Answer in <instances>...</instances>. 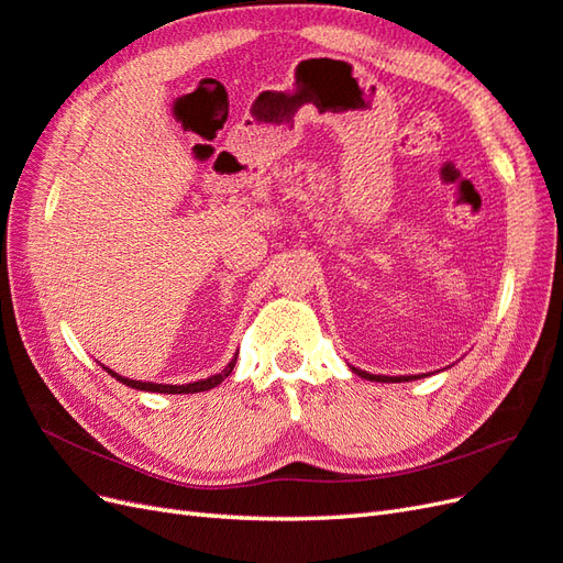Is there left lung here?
Wrapping results in <instances>:
<instances>
[{
    "label": "left lung",
    "instance_id": "1",
    "mask_svg": "<svg viewBox=\"0 0 563 563\" xmlns=\"http://www.w3.org/2000/svg\"><path fill=\"white\" fill-rule=\"evenodd\" d=\"M352 371L356 373V376H362V378H366V380H371V383H404V380L418 378V376H373V373L360 371V368H354V366H352Z\"/></svg>",
    "mask_w": 563,
    "mask_h": 563
}]
</instances>
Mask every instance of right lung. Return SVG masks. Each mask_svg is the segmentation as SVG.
Returning <instances> with one entry per match:
<instances>
[{"mask_svg": "<svg viewBox=\"0 0 563 563\" xmlns=\"http://www.w3.org/2000/svg\"><path fill=\"white\" fill-rule=\"evenodd\" d=\"M234 364H236V354H234V360H232L223 371L216 373V376H209V378L197 380V383H187V385H162V383L131 380V378H122V376H119V373L110 371L108 366H103V368L110 373L112 378H117L119 383L126 385V387H133V389H143V391H162V395H192V391H207V389H211V387H216V385L223 383V380L230 376V373H232Z\"/></svg>", "mask_w": 563, "mask_h": 563, "instance_id": "right-lung-1", "label": "right lung"}]
</instances>
